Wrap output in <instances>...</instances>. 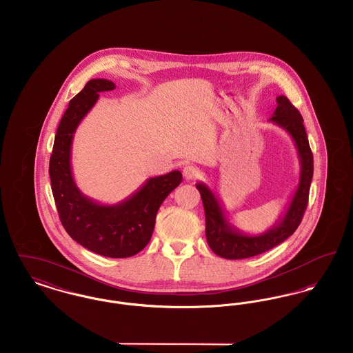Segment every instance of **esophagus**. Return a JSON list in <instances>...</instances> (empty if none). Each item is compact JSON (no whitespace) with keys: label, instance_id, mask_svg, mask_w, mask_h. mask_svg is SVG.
Masks as SVG:
<instances>
[{"label":"esophagus","instance_id":"34e87169","mask_svg":"<svg viewBox=\"0 0 353 353\" xmlns=\"http://www.w3.org/2000/svg\"><path fill=\"white\" fill-rule=\"evenodd\" d=\"M183 174H184L185 180H194V179H197L200 172H199V169L196 166L185 165L184 169H183Z\"/></svg>","mask_w":353,"mask_h":353}]
</instances>
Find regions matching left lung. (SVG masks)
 Wrapping results in <instances>:
<instances>
[{
    "label": "left lung",
    "mask_w": 353,
    "mask_h": 353,
    "mask_svg": "<svg viewBox=\"0 0 353 353\" xmlns=\"http://www.w3.org/2000/svg\"><path fill=\"white\" fill-rule=\"evenodd\" d=\"M277 108L270 117V123L283 128L294 141L300 160V180L290 200V205L280 220L261 234H245L230 224L219 197L205 185L197 183L204 210H205V236L208 245L220 257L228 260L248 259L264 253L287 240L300 225L308 205V196L313 177V154L304 120L300 112L290 104L285 96L276 99Z\"/></svg>",
    "instance_id": "left-lung-1"
}]
</instances>
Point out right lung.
Instances as JSON below:
<instances>
[{
  "label": "right lung",
  "mask_w": 353,
  "mask_h": 353,
  "mask_svg": "<svg viewBox=\"0 0 353 353\" xmlns=\"http://www.w3.org/2000/svg\"><path fill=\"white\" fill-rule=\"evenodd\" d=\"M116 85L104 79L88 81L63 113L49 161L52 192L59 216L68 234L83 248L113 259L130 257L149 243L156 214L166 196L183 181L180 170L150 177L123 201L104 205L77 188L70 165L72 143L77 126L94 106L100 92Z\"/></svg>",
  "instance_id": "1"
}]
</instances>
